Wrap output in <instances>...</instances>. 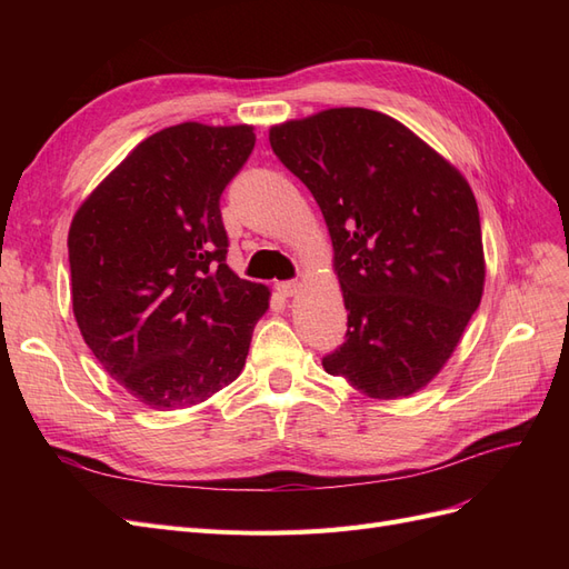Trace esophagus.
<instances>
[{
  "label": "esophagus",
  "instance_id": "34e87169",
  "mask_svg": "<svg viewBox=\"0 0 569 569\" xmlns=\"http://www.w3.org/2000/svg\"><path fill=\"white\" fill-rule=\"evenodd\" d=\"M299 287H301V282H297V280H287V282H280L278 284V291L282 297H295L297 291H299Z\"/></svg>",
  "mask_w": 569,
  "mask_h": 569
}]
</instances>
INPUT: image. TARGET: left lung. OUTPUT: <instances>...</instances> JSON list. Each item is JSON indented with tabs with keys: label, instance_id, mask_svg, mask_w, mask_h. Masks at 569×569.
Segmentation results:
<instances>
[{
	"label": "left lung",
	"instance_id": "obj_1",
	"mask_svg": "<svg viewBox=\"0 0 569 569\" xmlns=\"http://www.w3.org/2000/svg\"><path fill=\"white\" fill-rule=\"evenodd\" d=\"M270 147L311 189L332 239L349 330L325 372L377 401L420 391L485 291L468 180L399 120L358 107L272 126Z\"/></svg>",
	"mask_w": 569,
	"mask_h": 569
}]
</instances>
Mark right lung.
Wrapping results in <instances>:
<instances>
[{
  "mask_svg": "<svg viewBox=\"0 0 569 569\" xmlns=\"http://www.w3.org/2000/svg\"><path fill=\"white\" fill-rule=\"evenodd\" d=\"M256 144L253 126L180 123L137 144L80 203L68 230L73 316L113 380L157 410L234 382L266 284L226 263L220 194Z\"/></svg>",
  "mask_w": 569,
  "mask_h": 569,
  "instance_id": "1",
  "label": "right lung"
}]
</instances>
